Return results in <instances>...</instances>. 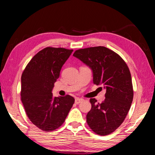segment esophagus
I'll return each mask as SVG.
<instances>
[{
	"mask_svg": "<svg viewBox=\"0 0 155 155\" xmlns=\"http://www.w3.org/2000/svg\"><path fill=\"white\" fill-rule=\"evenodd\" d=\"M83 101V98H77L75 99V103L76 104H78L81 103V102Z\"/></svg>",
	"mask_w": 155,
	"mask_h": 155,
	"instance_id": "34e87169",
	"label": "esophagus"
}]
</instances>
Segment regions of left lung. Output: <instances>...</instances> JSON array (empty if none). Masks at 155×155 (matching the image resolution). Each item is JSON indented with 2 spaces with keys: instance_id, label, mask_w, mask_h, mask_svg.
<instances>
[{
  "instance_id": "1",
  "label": "left lung",
  "mask_w": 155,
  "mask_h": 155,
  "mask_svg": "<svg viewBox=\"0 0 155 155\" xmlns=\"http://www.w3.org/2000/svg\"><path fill=\"white\" fill-rule=\"evenodd\" d=\"M73 56L91 68L94 84L106 89L103 103L90 100L91 109L86 116L87 124L96 134H111L124 122L133 102L130 70L119 54L104 46L77 50Z\"/></svg>"
}]
</instances>
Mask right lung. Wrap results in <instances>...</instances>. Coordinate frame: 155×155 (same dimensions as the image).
<instances>
[{
	"label": "right lung",
	"mask_w": 155,
	"mask_h": 155,
	"mask_svg": "<svg viewBox=\"0 0 155 155\" xmlns=\"http://www.w3.org/2000/svg\"><path fill=\"white\" fill-rule=\"evenodd\" d=\"M72 51L46 47L31 59L22 72L21 101L31 122L44 131L61 127L74 103L71 96L54 97L52 93L63 65Z\"/></svg>",
	"instance_id": "1"
}]
</instances>
